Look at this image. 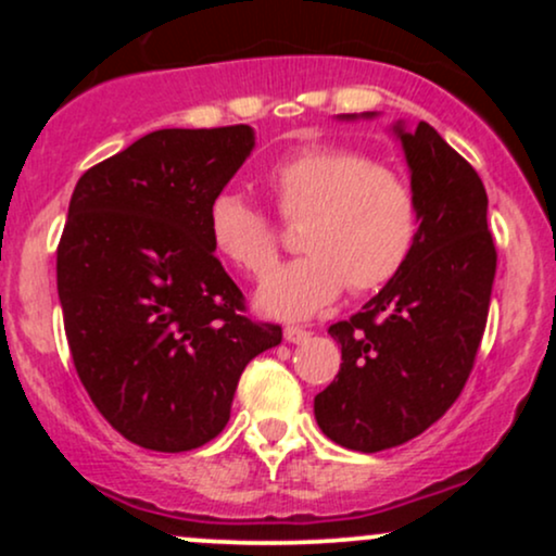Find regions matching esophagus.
Wrapping results in <instances>:
<instances>
[{"label":"esophagus","mask_w":556,"mask_h":556,"mask_svg":"<svg viewBox=\"0 0 556 556\" xmlns=\"http://www.w3.org/2000/svg\"><path fill=\"white\" fill-rule=\"evenodd\" d=\"M285 340L290 344H303V342L311 340V331H305L300 327H287L285 329Z\"/></svg>","instance_id":"34e87169"}]
</instances>
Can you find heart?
<instances>
[{"label":"heart","mask_w":556,"mask_h":556,"mask_svg":"<svg viewBox=\"0 0 556 556\" xmlns=\"http://www.w3.org/2000/svg\"><path fill=\"white\" fill-rule=\"evenodd\" d=\"M264 185L285 219H303L298 245L305 256L261 285V314L305 321L327 311L344 287L371 292L392 282L410 258L418 203L397 169L355 149L311 146L274 164ZM206 229L214 251L251 277H264L277 261L271 222L238 193L208 203Z\"/></svg>","instance_id":"heart-1"}]
</instances>
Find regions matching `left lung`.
Masks as SVG:
<instances>
[{"label": "left lung", "mask_w": 556, "mask_h": 556, "mask_svg": "<svg viewBox=\"0 0 556 556\" xmlns=\"http://www.w3.org/2000/svg\"><path fill=\"white\" fill-rule=\"evenodd\" d=\"M376 112L337 114L374 119ZM410 169L418 235L410 258L350 321L337 379L314 416L331 442L381 452L424 433L460 397L486 329L496 248L481 177L429 123L392 125Z\"/></svg>", "instance_id": "left-lung-1"}]
</instances>
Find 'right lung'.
Wrapping results in <instances>:
<instances>
[{
  "instance_id": "right-lung-1",
  "label": "right lung",
  "mask_w": 556,
  "mask_h": 556,
  "mask_svg": "<svg viewBox=\"0 0 556 556\" xmlns=\"http://www.w3.org/2000/svg\"><path fill=\"white\" fill-rule=\"evenodd\" d=\"M256 149L251 125L138 138L75 185L56 290L75 371L132 444L185 452L227 426L245 366L282 342L242 316L206 214Z\"/></svg>"
}]
</instances>
